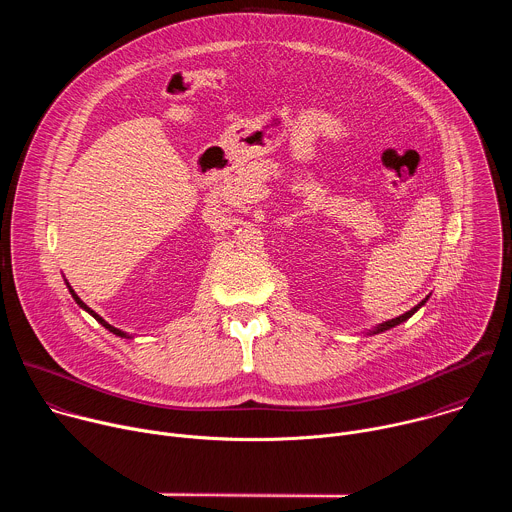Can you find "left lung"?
<instances>
[{"label":"left lung","mask_w":512,"mask_h":512,"mask_svg":"<svg viewBox=\"0 0 512 512\" xmlns=\"http://www.w3.org/2000/svg\"><path fill=\"white\" fill-rule=\"evenodd\" d=\"M423 304H425V300H423V302H421V304H417V306H415V308H411V310H409V312H405V314H403V316H399V318H393V320H389V322H385V324H381V326H379V328H375V334H379V332H385V330H389V328H393V326H397V324H401V322H405V320H407V318H411V316H413V314H415V312H417V310H419V308H421V306H423Z\"/></svg>","instance_id":"8db88e82"}]
</instances>
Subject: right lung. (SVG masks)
I'll list each match as a JSON object with an SVG mask.
<instances>
[{
    "mask_svg": "<svg viewBox=\"0 0 512 512\" xmlns=\"http://www.w3.org/2000/svg\"><path fill=\"white\" fill-rule=\"evenodd\" d=\"M70 294H72V298H75V300H77V304H79L81 308H85V310H87V312H89V314H91V316H93V318H95L97 322H101V324H103V326H105V328H107L109 332H113V334H117V336H127V334H123L121 330H117V328H113L111 324H107V322H105V320H103V318H101L99 314H95V312H93V310H91V308H89L87 304H83V302H81V298H79V296H77V294H75V291H72V289H70Z\"/></svg>",
    "mask_w": 512,
    "mask_h": 512,
    "instance_id": "right-lung-1",
    "label": "right lung"
}]
</instances>
